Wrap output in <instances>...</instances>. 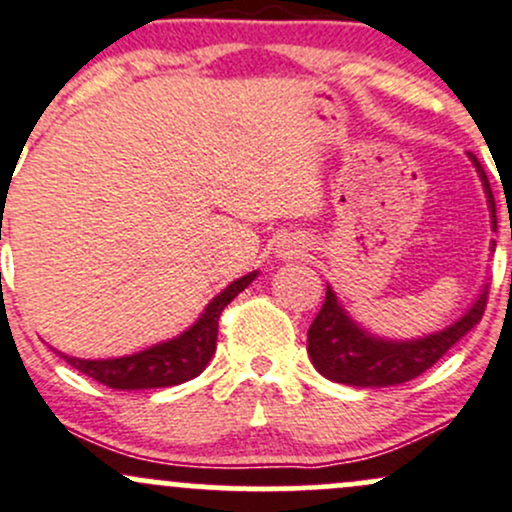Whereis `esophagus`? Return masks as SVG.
<instances>
[{
  "instance_id": "34e87169",
  "label": "esophagus",
  "mask_w": 512,
  "mask_h": 512,
  "mask_svg": "<svg viewBox=\"0 0 512 512\" xmlns=\"http://www.w3.org/2000/svg\"><path fill=\"white\" fill-rule=\"evenodd\" d=\"M306 250H309V247L304 245V242L301 240H287L282 245V252L284 255H294V257H304L306 255Z\"/></svg>"
}]
</instances>
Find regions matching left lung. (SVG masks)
Wrapping results in <instances>:
<instances>
[{"mask_svg": "<svg viewBox=\"0 0 512 512\" xmlns=\"http://www.w3.org/2000/svg\"><path fill=\"white\" fill-rule=\"evenodd\" d=\"M469 159L476 166L478 176H481L488 211H491V225L496 230V201H493L488 176L483 171L481 161L473 157L471 152ZM491 252H496V242L491 245ZM486 297L488 287H483L476 301L466 309V314L459 316L454 324L441 328V331L410 338V341H395V338L370 333L368 328L353 321L351 314L338 301L331 284H328L324 306H321L314 324L309 328L306 351H309L314 368L333 383L353 387L402 385L432 368L439 358H444L451 346H456L481 321L483 309H486Z\"/></svg>", "mask_w": 512, "mask_h": 512, "instance_id": "obj_1", "label": "left lung"}]
</instances>
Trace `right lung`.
Wrapping results in <instances>:
<instances>
[{"mask_svg":"<svg viewBox=\"0 0 512 512\" xmlns=\"http://www.w3.org/2000/svg\"><path fill=\"white\" fill-rule=\"evenodd\" d=\"M260 272H250L245 277L230 282L218 297L208 301L203 314L188 326L184 333L161 341L157 346H149L144 351L122 355V358H73L63 355L68 365L85 373L88 378L112 387V390H152V387H171L181 385L186 380L196 378L206 370L208 360L215 353V341H218V319L225 306L230 304L252 279Z\"/></svg>","mask_w":512,"mask_h":512,"instance_id":"1","label":"right lung"}]
</instances>
